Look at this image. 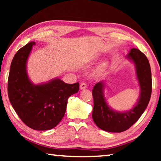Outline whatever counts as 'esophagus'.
I'll return each instance as SVG.
<instances>
[{"instance_id":"34e87169","label":"esophagus","mask_w":161,"mask_h":161,"mask_svg":"<svg viewBox=\"0 0 161 161\" xmlns=\"http://www.w3.org/2000/svg\"><path fill=\"white\" fill-rule=\"evenodd\" d=\"M80 89H86V83H84V82L81 83V84H80Z\"/></svg>"}]
</instances>
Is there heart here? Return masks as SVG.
Here are the masks:
<instances>
[{"instance_id":"1","label":"heart","mask_w":161,"mask_h":161,"mask_svg":"<svg viewBox=\"0 0 161 161\" xmlns=\"http://www.w3.org/2000/svg\"><path fill=\"white\" fill-rule=\"evenodd\" d=\"M104 67H105V64H102V65H101V66H99V68H98L97 71H98V72H101V71H102L103 69H104Z\"/></svg>"}]
</instances>
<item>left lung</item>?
I'll return each instance as SVG.
<instances>
[{"mask_svg":"<svg viewBox=\"0 0 161 161\" xmlns=\"http://www.w3.org/2000/svg\"><path fill=\"white\" fill-rule=\"evenodd\" d=\"M126 58L134 64L136 79L140 87L139 97L132 108L120 111L109 107L104 97V81L97 83L92 89V119L95 124L105 131L120 133L129 129L142 115L151 99V71L146 56L138 49L132 48Z\"/></svg>","mask_w":161,"mask_h":161,"instance_id":"left-lung-1","label":"left lung"}]
</instances>
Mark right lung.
Returning a JSON list of instances; mask_svg holds the SVG:
<instances>
[{"label":"right lung","instance_id":"add662e5","mask_svg":"<svg viewBox=\"0 0 161 161\" xmlns=\"http://www.w3.org/2000/svg\"><path fill=\"white\" fill-rule=\"evenodd\" d=\"M35 44L28 43L15 54L10 67L8 94L23 123L34 130H47L61 121L68 98L77 93L80 84L64 83L58 77L37 84L32 82L27 72V64Z\"/></svg>","mask_w":161,"mask_h":161}]
</instances>
